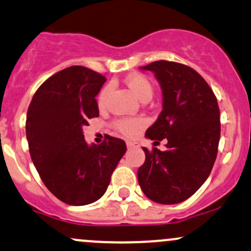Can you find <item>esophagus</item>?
<instances>
[{"label": "esophagus", "instance_id": "1", "mask_svg": "<svg viewBox=\"0 0 251 251\" xmlns=\"http://www.w3.org/2000/svg\"><path fill=\"white\" fill-rule=\"evenodd\" d=\"M126 145H127V149H136V148H139V144L137 142H126Z\"/></svg>", "mask_w": 251, "mask_h": 251}]
</instances>
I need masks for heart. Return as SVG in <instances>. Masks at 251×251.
<instances>
[{
    "mask_svg": "<svg viewBox=\"0 0 251 251\" xmlns=\"http://www.w3.org/2000/svg\"><path fill=\"white\" fill-rule=\"evenodd\" d=\"M126 84L130 88L132 92L134 93V95L139 99V100H144V99H151L153 93V88L151 82L149 81L148 77L139 75H131L126 78ZM109 92H111V88L107 85L100 92L98 98V102L100 107H104L107 103V99H108ZM113 126L115 127V130L120 132L121 134L126 137H133L134 134L138 132L140 128L144 126V120L140 119V118H123V119H118L114 121Z\"/></svg>",
    "mask_w": 251,
    "mask_h": 251,
    "instance_id": "b5f03b06",
    "label": "heart"
}]
</instances>
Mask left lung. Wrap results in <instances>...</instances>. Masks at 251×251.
<instances>
[{"instance_id":"1","label":"left lung","mask_w":251,"mask_h":251,"mask_svg":"<svg viewBox=\"0 0 251 251\" xmlns=\"http://www.w3.org/2000/svg\"><path fill=\"white\" fill-rule=\"evenodd\" d=\"M140 69L155 74L163 94V109L145 136L168 143L166 151L143 149L145 162L138 169L139 186L155 202H182L207 180L217 158V98L194 69L181 63L157 60Z\"/></svg>"}]
</instances>
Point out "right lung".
I'll return each mask as SVG.
<instances>
[{
  "label": "right lung",
  "instance_id": "add662e5",
  "mask_svg": "<svg viewBox=\"0 0 251 251\" xmlns=\"http://www.w3.org/2000/svg\"><path fill=\"white\" fill-rule=\"evenodd\" d=\"M106 77L74 65L49 77L29 103L26 136L40 178L60 201L83 206L100 199L126 152L123 139L107 136L88 145L83 127L99 117L95 96Z\"/></svg>",
  "mask_w": 251,
  "mask_h": 251
}]
</instances>
